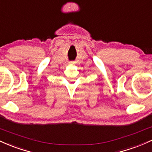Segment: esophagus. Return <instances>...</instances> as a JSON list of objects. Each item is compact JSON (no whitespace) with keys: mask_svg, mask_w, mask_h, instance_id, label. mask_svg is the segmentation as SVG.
Listing matches in <instances>:
<instances>
[{"mask_svg":"<svg viewBox=\"0 0 152 152\" xmlns=\"http://www.w3.org/2000/svg\"><path fill=\"white\" fill-rule=\"evenodd\" d=\"M69 63H70L71 64H75V62H70Z\"/></svg>","mask_w":152,"mask_h":152,"instance_id":"34e87169","label":"esophagus"}]
</instances>
